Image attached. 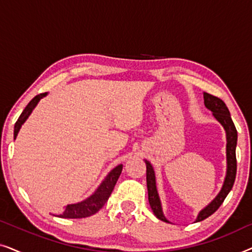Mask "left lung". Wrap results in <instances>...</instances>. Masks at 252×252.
I'll use <instances>...</instances> for the list:
<instances>
[{
	"mask_svg": "<svg viewBox=\"0 0 252 252\" xmlns=\"http://www.w3.org/2000/svg\"><path fill=\"white\" fill-rule=\"evenodd\" d=\"M204 104L209 110H211L212 115L218 122L221 124L223 128L226 130V139H227V146H226V155H227V173L225 181H223L222 188L218 196L206 206L203 209L201 212L198 213L197 219L196 221H202L215 213L219 206L222 204L225 201L226 196L228 192L232 190L234 181H235L236 177V143H237V130L234 125L232 117H230L229 110L227 108L222 99H220L217 96H213L208 93H204ZM146 161L147 165V187H148V199H149V204L151 206V210L155 213L159 220H163L165 222H170L165 218L163 209H161L160 199L157 192L156 187V177H155L154 168L148 160Z\"/></svg>",
	"mask_w": 252,
	"mask_h": 252,
	"instance_id": "1",
	"label": "left lung"
}]
</instances>
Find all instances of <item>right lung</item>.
Masks as SVG:
<instances>
[{
  "instance_id": "right-lung-1",
  "label": "right lung",
  "mask_w": 252,
  "mask_h": 252,
  "mask_svg": "<svg viewBox=\"0 0 252 252\" xmlns=\"http://www.w3.org/2000/svg\"><path fill=\"white\" fill-rule=\"evenodd\" d=\"M47 95V93H43V94L36 95L32 101H31L22 115L19 116L18 120H17L15 124V130H13V136H17L18 134L20 127L24 123L26 122V119L29 118V116L32 113L33 109L35 108L37 103L42 97ZM123 171V165H118V166L113 168V170L110 172V173L106 175V178L103 180V182L99 185V187L96 189V191L92 196H89L87 199L82 201L80 203H75V204H68L66 208H65L64 212L60 215L61 218H67V219H78V218H86V217H91L95 215L96 212H98L99 210L103 208V205L105 204L106 201H108L110 195L115 188V186L118 181V178L120 173Z\"/></svg>"
}]
</instances>
